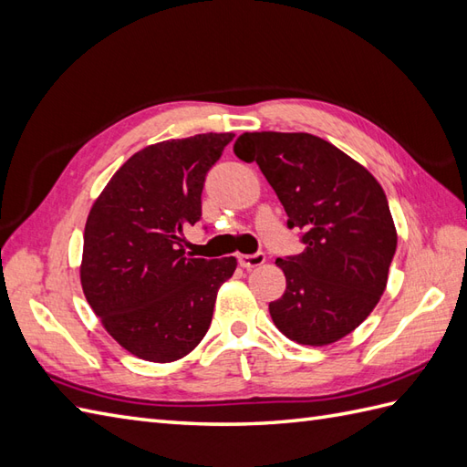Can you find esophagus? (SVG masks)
Segmentation results:
<instances>
[{"label": "esophagus", "instance_id": "esophagus-1", "mask_svg": "<svg viewBox=\"0 0 467 467\" xmlns=\"http://www.w3.org/2000/svg\"><path fill=\"white\" fill-rule=\"evenodd\" d=\"M266 260V254L265 253H254V254H241L238 256V265H241L243 268L251 270V268H256L260 265H265Z\"/></svg>", "mask_w": 467, "mask_h": 467}]
</instances>
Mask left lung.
Masks as SVG:
<instances>
[{"instance_id":"1","label":"left lung","mask_w":467,"mask_h":467,"mask_svg":"<svg viewBox=\"0 0 467 467\" xmlns=\"http://www.w3.org/2000/svg\"><path fill=\"white\" fill-rule=\"evenodd\" d=\"M234 155L256 162L300 231L305 251L276 258L286 290L268 310L290 340L324 346L368 318L388 283L398 236L370 172L308 133H243Z\"/></svg>"}]
</instances>
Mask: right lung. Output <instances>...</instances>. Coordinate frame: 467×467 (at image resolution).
I'll return each instance as SVG.
<instances>
[{
  "mask_svg": "<svg viewBox=\"0 0 467 467\" xmlns=\"http://www.w3.org/2000/svg\"><path fill=\"white\" fill-rule=\"evenodd\" d=\"M233 133L171 139L119 169L87 216L81 286L105 330L149 362L187 356L207 334L236 258H192L182 231L201 221L207 172Z\"/></svg>",
  "mask_w": 467,
  "mask_h": 467,
  "instance_id": "1",
  "label": "right lung"
}]
</instances>
